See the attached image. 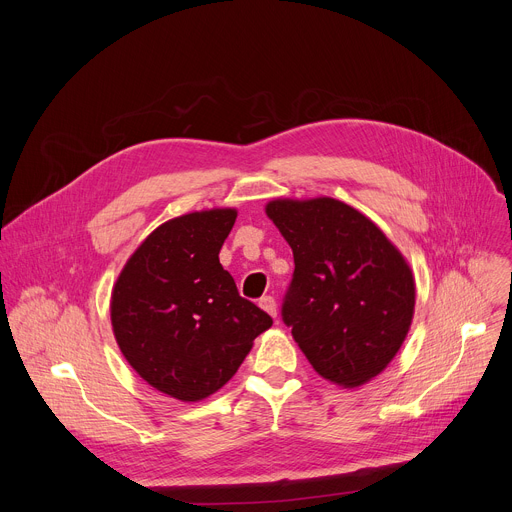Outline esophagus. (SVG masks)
<instances>
[{
	"label": "esophagus",
	"mask_w": 512,
	"mask_h": 512,
	"mask_svg": "<svg viewBox=\"0 0 512 512\" xmlns=\"http://www.w3.org/2000/svg\"><path fill=\"white\" fill-rule=\"evenodd\" d=\"M259 306H261V308H263L271 318H275V316H277V302H275V298H273V296H265V298H261Z\"/></svg>",
	"instance_id": "esophagus-1"
}]
</instances>
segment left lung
Listing matches in <instances>:
<instances>
[{
	"mask_svg": "<svg viewBox=\"0 0 512 512\" xmlns=\"http://www.w3.org/2000/svg\"><path fill=\"white\" fill-rule=\"evenodd\" d=\"M294 251L281 318L324 379L358 387L401 348L415 281L367 216L334 198L271 200L265 208Z\"/></svg>",
	"mask_w": 512,
	"mask_h": 512,
	"instance_id": "1",
	"label": "left lung"
}]
</instances>
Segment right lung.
Wrapping results in <instances>:
<instances>
[{
    "label": "right lung",
    "mask_w": 512,
    "mask_h": 512,
    "mask_svg": "<svg viewBox=\"0 0 512 512\" xmlns=\"http://www.w3.org/2000/svg\"><path fill=\"white\" fill-rule=\"evenodd\" d=\"M235 218L233 208L172 218L137 247L113 287L111 324L123 356L180 401L221 389L273 324L218 261Z\"/></svg>",
    "instance_id": "obj_1"
}]
</instances>
